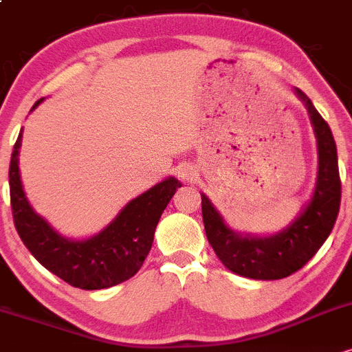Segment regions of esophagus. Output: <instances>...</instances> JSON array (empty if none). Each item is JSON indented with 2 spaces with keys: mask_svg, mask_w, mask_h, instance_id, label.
I'll return each mask as SVG.
<instances>
[{
  "mask_svg": "<svg viewBox=\"0 0 352 352\" xmlns=\"http://www.w3.org/2000/svg\"><path fill=\"white\" fill-rule=\"evenodd\" d=\"M179 175H181V179L189 181V179H192V176H195V173H192V169L189 168V166H184V168H181Z\"/></svg>",
  "mask_w": 352,
  "mask_h": 352,
  "instance_id": "34e87169",
  "label": "esophagus"
}]
</instances>
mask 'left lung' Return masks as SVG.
I'll use <instances>...</instances> for the list:
<instances>
[{"instance_id":"obj_1","label":"left lung","mask_w":352,"mask_h":352,"mask_svg":"<svg viewBox=\"0 0 352 352\" xmlns=\"http://www.w3.org/2000/svg\"><path fill=\"white\" fill-rule=\"evenodd\" d=\"M313 121L319 148L314 196L289 228L271 238H241L229 231L212 204L201 195L204 229L209 244L229 271L252 279H283L299 271L319 251L333 231L341 204L338 149L329 124L313 101L296 89Z\"/></svg>"}]
</instances>
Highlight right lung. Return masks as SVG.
Returning a JSON list of instances; mask_svg holds the SVG:
<instances>
[{
  "instance_id": "add662e5",
  "label": "right lung",
  "mask_w": 352,
  "mask_h": 352,
  "mask_svg": "<svg viewBox=\"0 0 352 352\" xmlns=\"http://www.w3.org/2000/svg\"><path fill=\"white\" fill-rule=\"evenodd\" d=\"M43 101V100H39ZM34 102L33 109L39 104ZM19 133L10 163V197L16 231L31 254L59 279L80 289H104L128 281L143 266L153 246L161 214L181 183L164 179L126 204L100 234L86 241H68L53 231L28 203L19 179Z\"/></svg>"
}]
</instances>
